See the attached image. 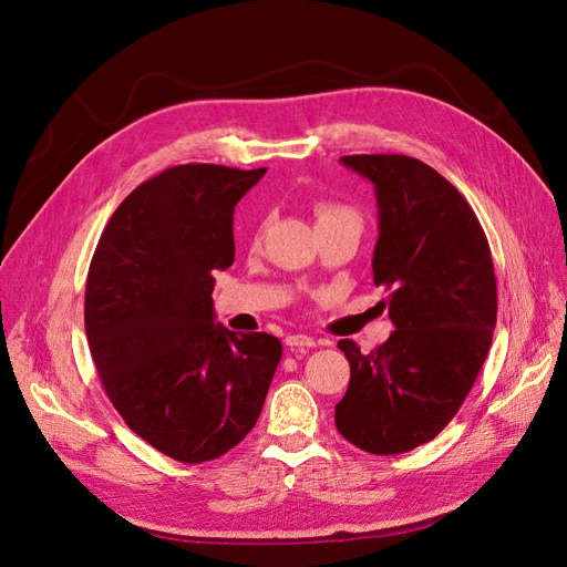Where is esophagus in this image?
<instances>
[{"label":"esophagus","mask_w":567,"mask_h":567,"mask_svg":"<svg viewBox=\"0 0 567 567\" xmlns=\"http://www.w3.org/2000/svg\"><path fill=\"white\" fill-rule=\"evenodd\" d=\"M286 346L290 350H310V348H317V340L310 336L298 333V336H286Z\"/></svg>","instance_id":"obj_1"}]
</instances>
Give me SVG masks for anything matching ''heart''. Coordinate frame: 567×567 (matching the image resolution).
<instances>
[{"label":"heart","instance_id":"obj_1","mask_svg":"<svg viewBox=\"0 0 567 567\" xmlns=\"http://www.w3.org/2000/svg\"><path fill=\"white\" fill-rule=\"evenodd\" d=\"M315 217H317V227L331 225V221H338V219H357L359 221V215L352 208H348V205L333 203V200H317L315 203Z\"/></svg>","mask_w":567,"mask_h":567}]
</instances>
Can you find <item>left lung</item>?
I'll list each match as a JSON object with an SVG mask.
<instances>
[{
	"label": "left lung",
	"instance_id": "8db88e82",
	"mask_svg": "<svg viewBox=\"0 0 567 567\" xmlns=\"http://www.w3.org/2000/svg\"><path fill=\"white\" fill-rule=\"evenodd\" d=\"M340 161L375 188L373 284L388 290L394 331L369 354L338 342L350 385L336 427L369 454H402L442 433L485 364L496 323L492 252L468 200L431 165L400 153Z\"/></svg>",
	"mask_w": 567,
	"mask_h": 567
}]
</instances>
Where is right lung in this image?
<instances>
[{"label": "right lung", "mask_w": 567, "mask_h": 567, "mask_svg": "<svg viewBox=\"0 0 567 567\" xmlns=\"http://www.w3.org/2000/svg\"><path fill=\"white\" fill-rule=\"evenodd\" d=\"M267 167L188 163L117 205L94 250L84 329L117 414L151 447L203 463L260 416L281 340L215 323L213 271L234 262V205Z\"/></svg>", "instance_id": "add662e5"}]
</instances>
